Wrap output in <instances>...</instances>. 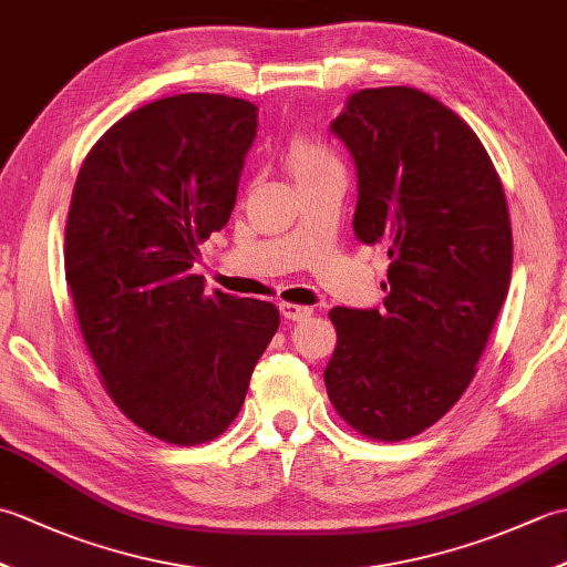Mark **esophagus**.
<instances>
[{
	"label": "esophagus",
	"mask_w": 567,
	"mask_h": 567,
	"mask_svg": "<svg viewBox=\"0 0 567 567\" xmlns=\"http://www.w3.org/2000/svg\"><path fill=\"white\" fill-rule=\"evenodd\" d=\"M280 311H282V317L290 319V321H305V319L315 315V309H311V307L292 305V302H280Z\"/></svg>",
	"instance_id": "obj_1"
}]
</instances>
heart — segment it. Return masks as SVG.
Segmentation results:
<instances>
[{
	"instance_id": "obj_1",
	"label": "heart",
	"mask_w": 567,
	"mask_h": 567,
	"mask_svg": "<svg viewBox=\"0 0 567 567\" xmlns=\"http://www.w3.org/2000/svg\"><path fill=\"white\" fill-rule=\"evenodd\" d=\"M287 163H290V171L297 183H305V179L327 173H343L341 158L329 143L307 134H299L290 141V146H287Z\"/></svg>"
}]
</instances>
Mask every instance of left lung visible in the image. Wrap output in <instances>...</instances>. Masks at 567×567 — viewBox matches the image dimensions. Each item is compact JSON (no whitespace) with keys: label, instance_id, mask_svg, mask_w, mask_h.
Returning a JSON list of instances; mask_svg holds the SVG:
<instances>
[{"label":"left lung","instance_id":"obj_1","mask_svg":"<svg viewBox=\"0 0 567 567\" xmlns=\"http://www.w3.org/2000/svg\"><path fill=\"white\" fill-rule=\"evenodd\" d=\"M331 131L358 171L355 238L388 244L382 309L333 307L323 370L348 426L404 441L461 400L512 277L499 175L461 116L414 87L351 94Z\"/></svg>","mask_w":567,"mask_h":567}]
</instances>
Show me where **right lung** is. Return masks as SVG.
I'll list each match as a JSON object with an SVG mask.
<instances>
[{"label": "right lung", "mask_w": 567, "mask_h": 567, "mask_svg": "<svg viewBox=\"0 0 567 567\" xmlns=\"http://www.w3.org/2000/svg\"><path fill=\"white\" fill-rule=\"evenodd\" d=\"M258 106L189 92L126 114L84 158L65 224V280L114 404L151 436L207 443L244 406L280 327L275 305L192 272L234 212Z\"/></svg>", "instance_id": "obj_1"}]
</instances>
